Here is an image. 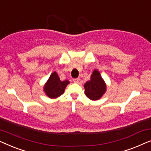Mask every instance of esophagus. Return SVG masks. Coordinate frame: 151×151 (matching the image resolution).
Masks as SVG:
<instances>
[{
	"label": "esophagus",
	"instance_id": "esophagus-1",
	"mask_svg": "<svg viewBox=\"0 0 151 151\" xmlns=\"http://www.w3.org/2000/svg\"><path fill=\"white\" fill-rule=\"evenodd\" d=\"M73 82H75V83H78V82H79V79L78 78H75V79L73 80Z\"/></svg>",
	"mask_w": 151,
	"mask_h": 151
}]
</instances>
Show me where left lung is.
I'll list each match as a JSON object with an SVG mask.
<instances>
[{"label":"left lung","instance_id":"obj_1","mask_svg":"<svg viewBox=\"0 0 151 151\" xmlns=\"http://www.w3.org/2000/svg\"><path fill=\"white\" fill-rule=\"evenodd\" d=\"M85 95L91 100H98L106 92V86L100 72L95 69L91 76V80L84 84Z\"/></svg>","mask_w":151,"mask_h":151}]
</instances>
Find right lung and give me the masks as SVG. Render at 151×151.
<instances>
[{
  "mask_svg": "<svg viewBox=\"0 0 151 151\" xmlns=\"http://www.w3.org/2000/svg\"><path fill=\"white\" fill-rule=\"evenodd\" d=\"M69 82L68 80L61 81L55 71L51 74L50 77L44 86V91L49 98H57L64 93L65 89Z\"/></svg>",
  "mask_w": 151,
  "mask_h": 151,
  "instance_id": "1",
  "label": "right lung"
}]
</instances>
